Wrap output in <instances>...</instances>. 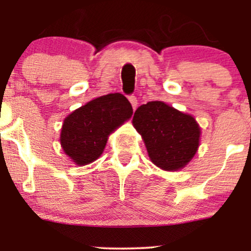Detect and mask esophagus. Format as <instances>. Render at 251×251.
<instances>
[{"label": "esophagus", "instance_id": "1", "mask_svg": "<svg viewBox=\"0 0 251 251\" xmlns=\"http://www.w3.org/2000/svg\"><path fill=\"white\" fill-rule=\"evenodd\" d=\"M128 100H129V102H131V105H132V107H133V109L137 108V105H138L137 98H135L134 96H128Z\"/></svg>", "mask_w": 251, "mask_h": 251}]
</instances>
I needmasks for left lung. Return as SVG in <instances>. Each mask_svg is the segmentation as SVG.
<instances>
[{
	"mask_svg": "<svg viewBox=\"0 0 251 251\" xmlns=\"http://www.w3.org/2000/svg\"><path fill=\"white\" fill-rule=\"evenodd\" d=\"M132 123L142 134L151 162L165 171L183 169L200 146L201 127L195 118L163 101L139 106Z\"/></svg>",
	"mask_w": 251,
	"mask_h": 251,
	"instance_id": "8db88e82",
	"label": "left lung"
}]
</instances>
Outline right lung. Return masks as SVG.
<instances>
[{
	"label": "right lung",
	"mask_w": 251,
	"mask_h": 251,
	"mask_svg": "<svg viewBox=\"0 0 251 251\" xmlns=\"http://www.w3.org/2000/svg\"><path fill=\"white\" fill-rule=\"evenodd\" d=\"M133 109L123 94L111 93L81 106L63 120L62 150L77 165H87L101 155L108 135L132 117Z\"/></svg>",
	"instance_id": "add662e5"
}]
</instances>
